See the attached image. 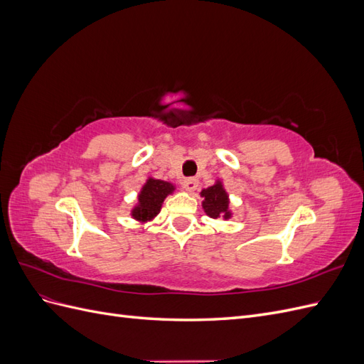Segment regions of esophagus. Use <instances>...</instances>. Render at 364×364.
Masks as SVG:
<instances>
[{"label": "esophagus", "mask_w": 364, "mask_h": 364, "mask_svg": "<svg viewBox=\"0 0 364 364\" xmlns=\"http://www.w3.org/2000/svg\"><path fill=\"white\" fill-rule=\"evenodd\" d=\"M182 185H183V188H185L186 191L193 193L194 190H197V186H199V181L194 179V178H188V179H183Z\"/></svg>", "instance_id": "obj_1"}]
</instances>
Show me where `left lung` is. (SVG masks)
<instances>
[{"mask_svg": "<svg viewBox=\"0 0 364 364\" xmlns=\"http://www.w3.org/2000/svg\"><path fill=\"white\" fill-rule=\"evenodd\" d=\"M200 194H202V197H205V200L202 202V206L209 217L211 218H217V217L230 218L228 193L225 191L222 182H217L215 185L209 186V188L202 190Z\"/></svg>", "mask_w": 364, "mask_h": 364, "instance_id": "left-lung-1", "label": "left lung"}]
</instances>
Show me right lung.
<instances>
[{
	"instance_id": "obj_1",
	"label": "right lung",
	"mask_w": 364,
	"mask_h": 364,
	"mask_svg": "<svg viewBox=\"0 0 364 364\" xmlns=\"http://www.w3.org/2000/svg\"><path fill=\"white\" fill-rule=\"evenodd\" d=\"M174 191V185L165 181L149 178L138 196V205L132 209V217L138 222H147L156 217L165 197Z\"/></svg>"
}]
</instances>
